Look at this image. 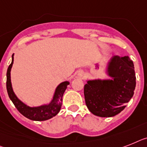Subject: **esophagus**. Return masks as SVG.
<instances>
[{
  "mask_svg": "<svg viewBox=\"0 0 147 147\" xmlns=\"http://www.w3.org/2000/svg\"><path fill=\"white\" fill-rule=\"evenodd\" d=\"M78 75H79V76H82V71H80V72H79Z\"/></svg>",
  "mask_w": 147,
  "mask_h": 147,
  "instance_id": "esophagus-1",
  "label": "esophagus"
}]
</instances>
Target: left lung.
<instances>
[{
  "instance_id": "8db88e82",
  "label": "left lung",
  "mask_w": 147,
  "mask_h": 147,
  "mask_svg": "<svg viewBox=\"0 0 147 147\" xmlns=\"http://www.w3.org/2000/svg\"><path fill=\"white\" fill-rule=\"evenodd\" d=\"M104 73L109 78L87 80L85 100L94 115L112 117L124 110L134 95L136 86L134 63L128 55H113L107 63Z\"/></svg>"
}]
</instances>
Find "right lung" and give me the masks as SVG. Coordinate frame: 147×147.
Here are the masks:
<instances>
[{
  "label": "right lung",
  "mask_w": 147,
  "mask_h": 147,
  "mask_svg": "<svg viewBox=\"0 0 147 147\" xmlns=\"http://www.w3.org/2000/svg\"><path fill=\"white\" fill-rule=\"evenodd\" d=\"M13 57L14 54L12 55V62L7 69V90L10 100L15 105L17 110L26 118L33 121H45L56 116L61 110V107L62 104L63 94L65 93L66 88H67V86L70 84V82L64 81L58 85L55 89L54 94L49 102L41 104L39 106H28L16 96L12 86L10 72L13 65V60H14Z\"/></svg>",
  "instance_id": "right-lung-1"
}]
</instances>
